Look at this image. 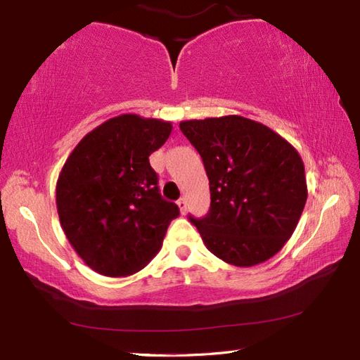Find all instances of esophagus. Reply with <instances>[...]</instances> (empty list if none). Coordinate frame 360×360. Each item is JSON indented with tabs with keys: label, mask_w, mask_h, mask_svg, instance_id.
I'll return each mask as SVG.
<instances>
[{
	"label": "esophagus",
	"mask_w": 360,
	"mask_h": 360,
	"mask_svg": "<svg viewBox=\"0 0 360 360\" xmlns=\"http://www.w3.org/2000/svg\"><path fill=\"white\" fill-rule=\"evenodd\" d=\"M177 205H179V208H180V213L185 214V213H186V199H185V198H180V199L177 200Z\"/></svg>",
	"instance_id": "1"
}]
</instances>
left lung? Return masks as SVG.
I'll return each instance as SVG.
<instances>
[{"instance_id":"obj_1","label":"left lung","mask_w":360,"mask_h":360,"mask_svg":"<svg viewBox=\"0 0 360 360\" xmlns=\"http://www.w3.org/2000/svg\"><path fill=\"white\" fill-rule=\"evenodd\" d=\"M210 181V210L189 216L212 254L240 268L283 248L307 200L296 148L260 122L241 116L180 122Z\"/></svg>"}]
</instances>
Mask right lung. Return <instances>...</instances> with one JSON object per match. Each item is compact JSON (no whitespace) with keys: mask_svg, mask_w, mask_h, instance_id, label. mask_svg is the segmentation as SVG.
Listing matches in <instances>:
<instances>
[{"mask_svg":"<svg viewBox=\"0 0 360 360\" xmlns=\"http://www.w3.org/2000/svg\"><path fill=\"white\" fill-rule=\"evenodd\" d=\"M171 131V122L122 114L87 133L67 158L56 185L60 227L96 273H138L180 214L161 198L148 161Z\"/></svg>","mask_w":360,"mask_h":360,"instance_id":"1","label":"right lung"}]
</instances>
